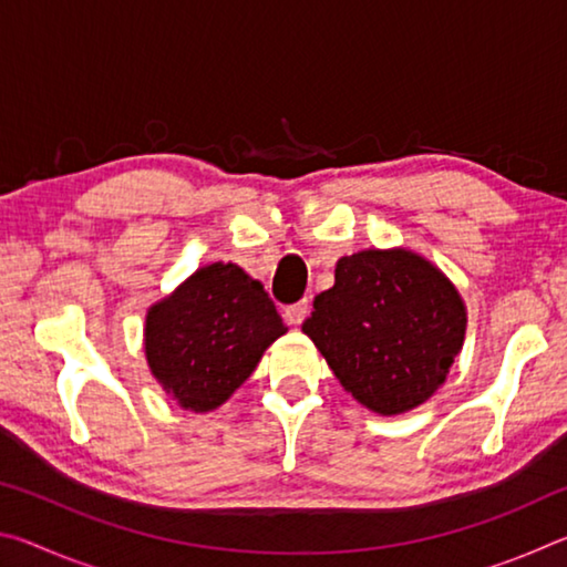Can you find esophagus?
Masks as SVG:
<instances>
[{
	"label": "esophagus",
	"instance_id": "esophagus-1",
	"mask_svg": "<svg viewBox=\"0 0 567 567\" xmlns=\"http://www.w3.org/2000/svg\"><path fill=\"white\" fill-rule=\"evenodd\" d=\"M307 312H310V300H300L295 305H287L285 307V320L290 324H300L307 318Z\"/></svg>",
	"mask_w": 567,
	"mask_h": 567
}]
</instances>
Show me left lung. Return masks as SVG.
<instances>
[{"label": "left lung", "instance_id": "8db88e82", "mask_svg": "<svg viewBox=\"0 0 567 567\" xmlns=\"http://www.w3.org/2000/svg\"><path fill=\"white\" fill-rule=\"evenodd\" d=\"M465 330L457 287L408 247L340 257L334 285L315 297L302 322L340 385L385 417L435 395L463 350Z\"/></svg>", "mask_w": 567, "mask_h": 567}]
</instances>
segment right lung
Listing matches in <instances>:
<instances>
[{
	"label": "right lung",
	"mask_w": 567,
	"mask_h": 567,
	"mask_svg": "<svg viewBox=\"0 0 567 567\" xmlns=\"http://www.w3.org/2000/svg\"><path fill=\"white\" fill-rule=\"evenodd\" d=\"M262 282L235 262L192 272L147 310L145 358L182 410H217L285 334Z\"/></svg>",
	"instance_id": "add662e5"
}]
</instances>
